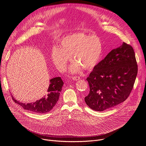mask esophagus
<instances>
[{
  "label": "esophagus",
  "mask_w": 146,
  "mask_h": 146,
  "mask_svg": "<svg viewBox=\"0 0 146 146\" xmlns=\"http://www.w3.org/2000/svg\"><path fill=\"white\" fill-rule=\"evenodd\" d=\"M72 78H73V80L77 81V80H80V77H78V76H73V77H72Z\"/></svg>",
  "instance_id": "esophagus-1"
}]
</instances>
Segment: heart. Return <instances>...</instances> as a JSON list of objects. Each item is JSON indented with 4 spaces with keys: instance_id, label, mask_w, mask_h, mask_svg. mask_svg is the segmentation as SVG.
<instances>
[{
    "instance_id": "1",
    "label": "heart",
    "mask_w": 146,
    "mask_h": 146,
    "mask_svg": "<svg viewBox=\"0 0 146 146\" xmlns=\"http://www.w3.org/2000/svg\"><path fill=\"white\" fill-rule=\"evenodd\" d=\"M102 51L98 37L82 32L74 33L60 40L59 48L52 50L51 59L58 70L64 71L72 56L75 62L70 66V72L75 73L81 68L84 70L94 68L100 59Z\"/></svg>"
}]
</instances>
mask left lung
<instances>
[{"label": "left lung", "mask_w": 146, "mask_h": 146, "mask_svg": "<svg viewBox=\"0 0 146 146\" xmlns=\"http://www.w3.org/2000/svg\"><path fill=\"white\" fill-rule=\"evenodd\" d=\"M137 74L133 48L123 42L99 62L87 78L90 93L85 97L86 104L98 111L119 105L129 96Z\"/></svg>", "instance_id": "1"}]
</instances>
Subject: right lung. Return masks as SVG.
Wrapping results in <instances>:
<instances>
[{"label": "right lung", "instance_id": "obj_1", "mask_svg": "<svg viewBox=\"0 0 146 146\" xmlns=\"http://www.w3.org/2000/svg\"><path fill=\"white\" fill-rule=\"evenodd\" d=\"M63 85L64 82L60 77H55L50 80L48 89L43 98L31 103L19 102L12 96L13 100L25 110L37 114L46 113L51 111L56 105Z\"/></svg>", "mask_w": 146, "mask_h": 146}]
</instances>
